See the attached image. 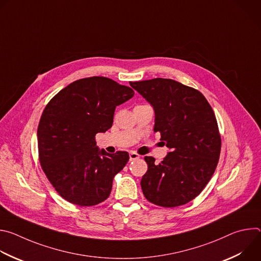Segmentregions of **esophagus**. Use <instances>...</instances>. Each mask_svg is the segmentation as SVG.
<instances>
[{
	"instance_id": "34e87169",
	"label": "esophagus",
	"mask_w": 261,
	"mask_h": 261,
	"mask_svg": "<svg viewBox=\"0 0 261 261\" xmlns=\"http://www.w3.org/2000/svg\"><path fill=\"white\" fill-rule=\"evenodd\" d=\"M140 156L138 155V154H136L135 152H130L129 153V159H130V161H133V160H136V159H138Z\"/></svg>"
}]
</instances>
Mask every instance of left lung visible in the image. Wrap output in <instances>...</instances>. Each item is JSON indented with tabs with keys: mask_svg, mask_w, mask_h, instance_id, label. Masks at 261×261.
Listing matches in <instances>:
<instances>
[{
	"mask_svg": "<svg viewBox=\"0 0 261 261\" xmlns=\"http://www.w3.org/2000/svg\"><path fill=\"white\" fill-rule=\"evenodd\" d=\"M130 86L153 106L154 131L170 150L159 164L144 157L143 195L164 207L188 203L203 190L219 161L221 137L214 111L200 92L169 79Z\"/></svg>",
	"mask_w": 261,
	"mask_h": 261,
	"instance_id": "8db88e82",
	"label": "left lung"
}]
</instances>
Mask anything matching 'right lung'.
Segmentation results:
<instances>
[{"label":"right lung","instance_id":"obj_1","mask_svg":"<svg viewBox=\"0 0 261 261\" xmlns=\"http://www.w3.org/2000/svg\"><path fill=\"white\" fill-rule=\"evenodd\" d=\"M133 96L129 87L93 76L70 84L44 108L37 131L40 164L67 201L91 206L109 196L129 154L99 150L95 136L111 128L116 107Z\"/></svg>","mask_w":261,"mask_h":261}]
</instances>
